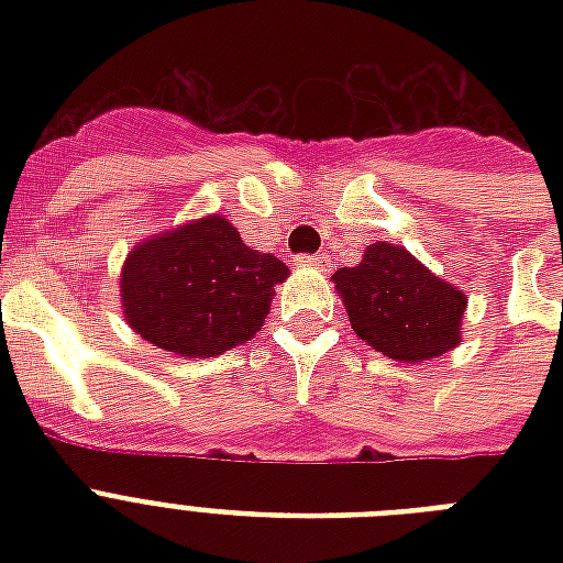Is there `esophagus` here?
<instances>
[{
  "mask_svg": "<svg viewBox=\"0 0 563 563\" xmlns=\"http://www.w3.org/2000/svg\"><path fill=\"white\" fill-rule=\"evenodd\" d=\"M295 263L300 265V268H321V272H327V268H330V260H327L324 254H312V256H298V260H295Z\"/></svg>",
  "mask_w": 563,
  "mask_h": 563,
  "instance_id": "obj_1",
  "label": "esophagus"
}]
</instances>
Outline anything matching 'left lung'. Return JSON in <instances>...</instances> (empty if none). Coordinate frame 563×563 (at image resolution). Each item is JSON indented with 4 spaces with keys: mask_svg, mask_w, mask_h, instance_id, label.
Wrapping results in <instances>:
<instances>
[{
    "mask_svg": "<svg viewBox=\"0 0 563 563\" xmlns=\"http://www.w3.org/2000/svg\"><path fill=\"white\" fill-rule=\"evenodd\" d=\"M353 333L394 362H429L462 342L467 298L402 245L374 242L333 274Z\"/></svg>",
    "mask_w": 563,
    "mask_h": 563,
    "instance_id": "8db88e82",
    "label": "left lung"
}]
</instances>
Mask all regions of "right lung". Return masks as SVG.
Wrapping results in <instances>:
<instances>
[{
	"label": "right lung",
	"instance_id": "1",
	"mask_svg": "<svg viewBox=\"0 0 563 563\" xmlns=\"http://www.w3.org/2000/svg\"><path fill=\"white\" fill-rule=\"evenodd\" d=\"M286 277L289 265L247 247L212 212L136 242L122 263L119 300L128 327L145 342L207 360L263 330L274 286Z\"/></svg>",
	"mask_w": 563,
	"mask_h": 563
}]
</instances>
